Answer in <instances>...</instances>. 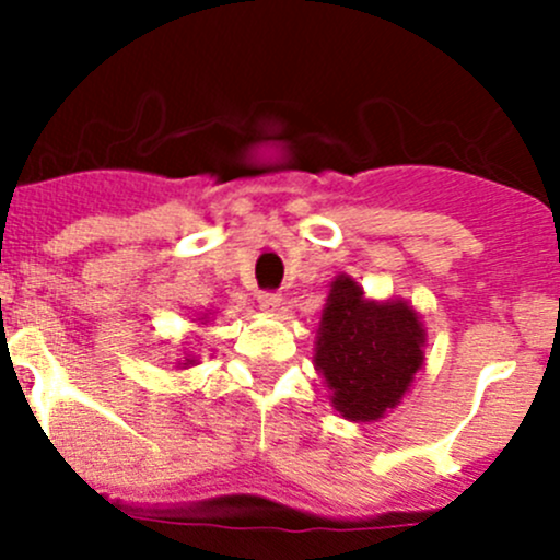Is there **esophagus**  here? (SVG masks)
<instances>
[{
    "mask_svg": "<svg viewBox=\"0 0 560 560\" xmlns=\"http://www.w3.org/2000/svg\"><path fill=\"white\" fill-rule=\"evenodd\" d=\"M257 303L262 312H279V306L284 303V298H281L279 292H259Z\"/></svg>",
    "mask_w": 560,
    "mask_h": 560,
    "instance_id": "34e87169",
    "label": "esophagus"
}]
</instances>
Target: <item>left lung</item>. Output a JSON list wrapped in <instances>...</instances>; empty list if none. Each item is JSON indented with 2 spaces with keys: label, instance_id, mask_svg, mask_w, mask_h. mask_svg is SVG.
I'll return each instance as SVG.
<instances>
[{
  "label": "left lung",
  "instance_id": "obj_1",
  "mask_svg": "<svg viewBox=\"0 0 560 560\" xmlns=\"http://www.w3.org/2000/svg\"><path fill=\"white\" fill-rule=\"evenodd\" d=\"M425 327L406 301H369L349 276H336L316 330L314 365L341 417L382 420L400 404L425 360Z\"/></svg>",
  "mask_w": 560,
  "mask_h": 560
}]
</instances>
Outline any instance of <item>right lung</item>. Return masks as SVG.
Here are the masks:
<instances>
[{"mask_svg":"<svg viewBox=\"0 0 560 560\" xmlns=\"http://www.w3.org/2000/svg\"><path fill=\"white\" fill-rule=\"evenodd\" d=\"M202 325H206V322H202ZM191 363H195V358H186L184 363H178V365H184V369H186V365H191Z\"/></svg>","mask_w":560,"mask_h":560,"instance_id":"obj_1","label":"right lung"}]
</instances>
